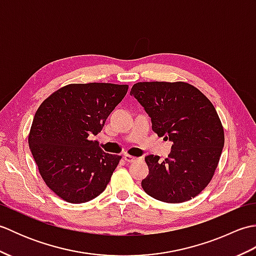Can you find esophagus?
Here are the masks:
<instances>
[{"label":"esophagus","instance_id":"1","mask_svg":"<svg viewBox=\"0 0 256 256\" xmlns=\"http://www.w3.org/2000/svg\"><path fill=\"white\" fill-rule=\"evenodd\" d=\"M138 160H140V158H138V157H134L131 155H124V160L126 162H133Z\"/></svg>","mask_w":256,"mask_h":256}]
</instances>
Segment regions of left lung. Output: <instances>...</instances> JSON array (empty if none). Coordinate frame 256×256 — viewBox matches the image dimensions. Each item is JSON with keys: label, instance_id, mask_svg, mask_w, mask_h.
<instances>
[{"label": "left lung", "instance_id": "obj_1", "mask_svg": "<svg viewBox=\"0 0 256 256\" xmlns=\"http://www.w3.org/2000/svg\"><path fill=\"white\" fill-rule=\"evenodd\" d=\"M130 94L144 108L152 128L170 138L172 152L165 160L148 155L144 192L168 204L184 202L199 194L214 177L224 145V132L214 104L187 82L135 84Z\"/></svg>", "mask_w": 256, "mask_h": 256}]
</instances>
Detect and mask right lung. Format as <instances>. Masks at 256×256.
<instances>
[{
	"instance_id": "add662e5",
	"label": "right lung",
	"mask_w": 256,
	"mask_h": 256,
	"mask_svg": "<svg viewBox=\"0 0 256 256\" xmlns=\"http://www.w3.org/2000/svg\"><path fill=\"white\" fill-rule=\"evenodd\" d=\"M128 89V84H72L42 103L32 120L28 145L46 184L70 204L98 197L121 156L106 153L96 135Z\"/></svg>"
}]
</instances>
